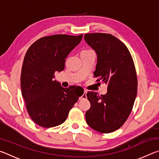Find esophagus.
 Segmentation results:
<instances>
[{"instance_id": "obj_1", "label": "esophagus", "mask_w": 159, "mask_h": 159, "mask_svg": "<svg viewBox=\"0 0 159 159\" xmlns=\"http://www.w3.org/2000/svg\"><path fill=\"white\" fill-rule=\"evenodd\" d=\"M86 94H87V91H84V93H83V95L81 97H80L79 98V100H82V99H85L87 98V96H86Z\"/></svg>"}]
</instances>
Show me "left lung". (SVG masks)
<instances>
[{"mask_svg": "<svg viewBox=\"0 0 159 159\" xmlns=\"http://www.w3.org/2000/svg\"><path fill=\"white\" fill-rule=\"evenodd\" d=\"M84 39L98 57L94 77L108 85L99 96L87 93L90 108L85 113L88 125L102 133H109L123 125L137 96L138 79L133 60L127 47L109 34H86Z\"/></svg>", "mask_w": 159, "mask_h": 159, "instance_id": "8db88e82", "label": "left lung"}]
</instances>
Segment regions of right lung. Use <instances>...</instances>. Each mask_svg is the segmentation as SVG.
Listing matches in <instances>:
<instances>
[{"mask_svg": "<svg viewBox=\"0 0 159 159\" xmlns=\"http://www.w3.org/2000/svg\"><path fill=\"white\" fill-rule=\"evenodd\" d=\"M82 38V34L43 37L26 53L21 74V94L31 119L41 127L64 123L82 95L75 86L64 88L53 79L55 71H63L66 58Z\"/></svg>", "mask_w": 159, "mask_h": 159, "instance_id": "right-lung-1", "label": "right lung"}]
</instances>
